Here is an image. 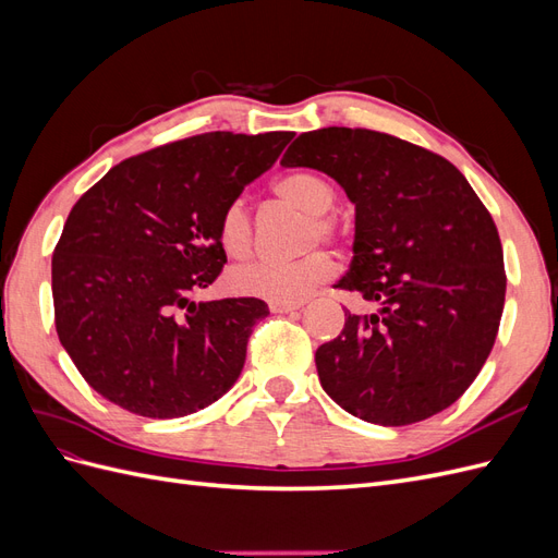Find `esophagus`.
Listing matches in <instances>:
<instances>
[{"label":"esophagus","mask_w":558,"mask_h":558,"mask_svg":"<svg viewBox=\"0 0 558 558\" xmlns=\"http://www.w3.org/2000/svg\"><path fill=\"white\" fill-rule=\"evenodd\" d=\"M305 307V302L302 300H295V302H269V310L277 312V314H286V312H293V310H300Z\"/></svg>","instance_id":"34e87169"}]
</instances>
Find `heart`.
<instances>
[{"label": "heart", "mask_w": 558, "mask_h": 558, "mask_svg": "<svg viewBox=\"0 0 558 558\" xmlns=\"http://www.w3.org/2000/svg\"><path fill=\"white\" fill-rule=\"evenodd\" d=\"M275 195L286 205L310 216L307 244L316 240H332L335 223L326 216L335 205V189L318 174L293 172L275 183ZM251 216L242 199H232L218 218V242L228 256L242 258L251 248ZM332 260L326 253L314 251L305 258L277 263V260H253L234 267L228 281L230 289L248 298H260L269 302H295L312 293L316 286L332 277Z\"/></svg>", "instance_id": "heart-1"}]
</instances>
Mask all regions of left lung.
<instances>
[{"label":"left lung","instance_id":"8db88e82","mask_svg":"<svg viewBox=\"0 0 558 558\" xmlns=\"http://www.w3.org/2000/svg\"><path fill=\"white\" fill-rule=\"evenodd\" d=\"M356 207L353 258L337 289L377 312L347 314L316 351L324 391L367 424L410 426L459 400L494 349L505 305L492 214L456 167L373 130L324 128L289 146Z\"/></svg>","mask_w":558,"mask_h":558}]
</instances>
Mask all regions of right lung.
Instances as JSON below:
<instances>
[{
	"label": "right lung",
	"instance_id": "add662e5",
	"mask_svg": "<svg viewBox=\"0 0 558 558\" xmlns=\"http://www.w3.org/2000/svg\"><path fill=\"white\" fill-rule=\"evenodd\" d=\"M293 132H207L116 165L66 218L53 253L60 344L99 396L179 418L240 379L263 300L195 302L221 275L218 218Z\"/></svg>",
	"mask_w": 558,
	"mask_h": 558
}]
</instances>
